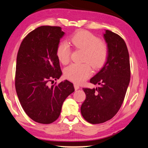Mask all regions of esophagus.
Instances as JSON below:
<instances>
[{
  "label": "esophagus",
  "instance_id": "obj_1",
  "mask_svg": "<svg viewBox=\"0 0 148 148\" xmlns=\"http://www.w3.org/2000/svg\"><path fill=\"white\" fill-rule=\"evenodd\" d=\"M74 86L75 90H77V89H79V85H77V84H74Z\"/></svg>",
  "mask_w": 148,
  "mask_h": 148
}]
</instances>
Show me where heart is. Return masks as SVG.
<instances>
[{
	"label": "heart",
	"instance_id": "b5f03b06",
	"mask_svg": "<svg viewBox=\"0 0 148 148\" xmlns=\"http://www.w3.org/2000/svg\"><path fill=\"white\" fill-rule=\"evenodd\" d=\"M71 43L75 48L85 51L83 61L89 62L95 69H99L103 65L108 56V47L101 42L98 37L87 31H77L70 38ZM71 49L66 42H61L56 49V56L61 63L66 64L70 61ZM92 74L89 63L72 64L64 71V76L75 83H82Z\"/></svg>",
	"mask_w": 148,
	"mask_h": 148
}]
</instances>
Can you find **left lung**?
Instances as JSON below:
<instances>
[{
    "mask_svg": "<svg viewBox=\"0 0 148 148\" xmlns=\"http://www.w3.org/2000/svg\"><path fill=\"white\" fill-rule=\"evenodd\" d=\"M108 56L102 68L90 79L98 88H83L86 99L81 113L87 122L99 124L111 119L121 106L131 77L129 55L121 36L106 30Z\"/></svg>",
    "mask_w": 148,
    "mask_h": 148,
    "instance_id": "1",
    "label": "left lung"
}]
</instances>
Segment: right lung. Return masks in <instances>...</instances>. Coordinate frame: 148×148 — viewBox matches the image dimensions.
Instances as JSON below:
<instances>
[{
  "label": "right lung",
  "mask_w": 148,
  "mask_h": 148,
  "mask_svg": "<svg viewBox=\"0 0 148 148\" xmlns=\"http://www.w3.org/2000/svg\"><path fill=\"white\" fill-rule=\"evenodd\" d=\"M64 35L60 27H39L27 35L17 53L15 78L17 97L27 116L39 123L49 124L57 120L64 100L74 91L68 80L48 86L62 75L56 49Z\"/></svg>",
  "instance_id": "right-lung-1"
}]
</instances>
